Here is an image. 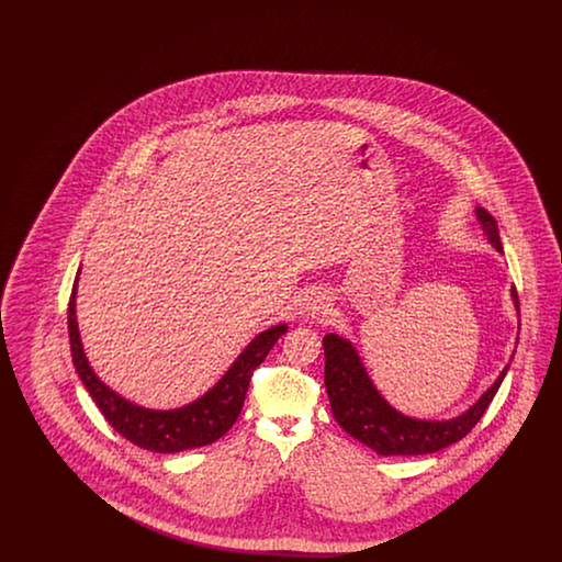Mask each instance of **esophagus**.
<instances>
[{
  "label": "esophagus",
  "instance_id": "obj_1",
  "mask_svg": "<svg viewBox=\"0 0 562 562\" xmlns=\"http://www.w3.org/2000/svg\"><path fill=\"white\" fill-rule=\"evenodd\" d=\"M322 307H314V312H321Z\"/></svg>",
  "mask_w": 562,
  "mask_h": 562
}]
</instances>
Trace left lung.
<instances>
[{
  "instance_id": "8db88e82",
  "label": "left lung",
  "mask_w": 562,
  "mask_h": 562,
  "mask_svg": "<svg viewBox=\"0 0 562 562\" xmlns=\"http://www.w3.org/2000/svg\"><path fill=\"white\" fill-rule=\"evenodd\" d=\"M482 229L488 241L502 252V240L497 221L484 209H476ZM512 299L518 312V294L512 289ZM324 346V385L330 401V411L337 424L348 431L351 438L360 440L374 453L385 454H426L436 453L463 436L481 422L484 411L495 398L509 364L495 379V383L474 402L465 413L453 419L431 422L415 419L396 411L385 401L367 373L360 356L348 339L330 333L322 339Z\"/></svg>"
}]
</instances>
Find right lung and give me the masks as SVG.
<instances>
[{
  "mask_svg": "<svg viewBox=\"0 0 562 562\" xmlns=\"http://www.w3.org/2000/svg\"><path fill=\"white\" fill-rule=\"evenodd\" d=\"M76 291L78 278L67 307V324L71 356L81 383L86 385L99 411L105 415L111 428L136 447L154 453H179L206 447L218 440L223 434H227L240 415L252 371L266 360L269 349L273 348V344L289 328L286 324H276L259 333L236 358L229 371L218 379L213 390H209L198 401L189 402L181 408L154 411L122 398L120 394L109 390V385L92 371L81 348L80 328L76 318Z\"/></svg>",
  "mask_w": 562,
  "mask_h": 562,
  "instance_id": "obj_1",
  "label": "right lung"
}]
</instances>
